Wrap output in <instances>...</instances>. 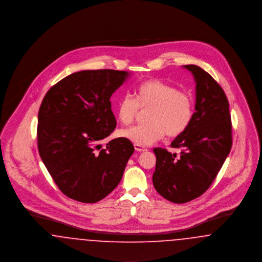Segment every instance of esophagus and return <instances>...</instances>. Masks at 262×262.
Here are the masks:
<instances>
[{
    "instance_id": "esophagus-1",
    "label": "esophagus",
    "mask_w": 262,
    "mask_h": 262,
    "mask_svg": "<svg viewBox=\"0 0 262 262\" xmlns=\"http://www.w3.org/2000/svg\"><path fill=\"white\" fill-rule=\"evenodd\" d=\"M134 146H135V149L138 151V152H142V151H146L147 150L145 147H143L142 145H139V144H135Z\"/></svg>"
}]
</instances>
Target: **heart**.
<instances>
[{
  "label": "heart",
  "mask_w": 262,
  "mask_h": 262,
  "mask_svg": "<svg viewBox=\"0 0 262 262\" xmlns=\"http://www.w3.org/2000/svg\"><path fill=\"white\" fill-rule=\"evenodd\" d=\"M140 110L147 121L141 125L122 128L120 137L139 145H149L167 134L170 137L183 135L191 124L194 101L186 91L160 79H149L135 88V98L124 95L117 105V116L121 123L132 124Z\"/></svg>",
  "instance_id": "heart-1"
}]
</instances>
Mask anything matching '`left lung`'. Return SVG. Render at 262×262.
Masks as SVG:
<instances>
[{"instance_id": "obj_1", "label": "left lung", "mask_w": 262, "mask_h": 262, "mask_svg": "<svg viewBox=\"0 0 262 262\" xmlns=\"http://www.w3.org/2000/svg\"><path fill=\"white\" fill-rule=\"evenodd\" d=\"M185 68L194 77L196 102L187 130L171 147L181 153L154 148L155 189L174 203H186L203 194L222 168L232 147V123L224 90L208 73L195 64Z\"/></svg>"}]
</instances>
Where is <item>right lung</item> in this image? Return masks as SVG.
I'll return each instance as SVG.
<instances>
[{
  "label": "right lung",
  "instance_id": "1",
  "mask_svg": "<svg viewBox=\"0 0 262 262\" xmlns=\"http://www.w3.org/2000/svg\"><path fill=\"white\" fill-rule=\"evenodd\" d=\"M127 72L82 71L68 75L46 93L38 113L40 157L64 195L94 203L122 180L135 148L119 137L101 148L117 122L110 98Z\"/></svg>",
  "mask_w": 262,
  "mask_h": 262
}]
</instances>
